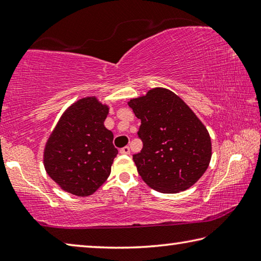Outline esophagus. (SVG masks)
I'll return each instance as SVG.
<instances>
[{"instance_id": "obj_1", "label": "esophagus", "mask_w": 261, "mask_h": 261, "mask_svg": "<svg viewBox=\"0 0 261 261\" xmlns=\"http://www.w3.org/2000/svg\"><path fill=\"white\" fill-rule=\"evenodd\" d=\"M120 153L121 154H130V147L129 146H125V147H123V148H121L120 149Z\"/></svg>"}]
</instances>
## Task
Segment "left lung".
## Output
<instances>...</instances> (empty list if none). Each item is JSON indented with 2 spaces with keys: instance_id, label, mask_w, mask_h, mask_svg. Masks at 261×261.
<instances>
[{
  "instance_id": "8db88e82",
  "label": "left lung",
  "mask_w": 261,
  "mask_h": 261,
  "mask_svg": "<svg viewBox=\"0 0 261 261\" xmlns=\"http://www.w3.org/2000/svg\"><path fill=\"white\" fill-rule=\"evenodd\" d=\"M141 121L143 148L134 155L138 174L148 187L177 193L197 182L208 168V131L189 106L166 88H153L129 102Z\"/></svg>"
}]
</instances>
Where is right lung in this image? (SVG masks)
Listing matches in <instances>:
<instances>
[{
	"label": "right lung",
	"instance_id": "1",
	"mask_svg": "<svg viewBox=\"0 0 261 261\" xmlns=\"http://www.w3.org/2000/svg\"><path fill=\"white\" fill-rule=\"evenodd\" d=\"M109 108L95 98L73 103L61 117L43 153L47 174L74 196L94 193L112 170L117 148L103 122Z\"/></svg>",
	"mask_w": 261,
	"mask_h": 261
}]
</instances>
